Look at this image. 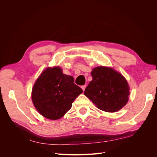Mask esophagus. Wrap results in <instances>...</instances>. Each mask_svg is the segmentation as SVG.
Here are the masks:
<instances>
[{"instance_id":"esophagus-1","label":"esophagus","mask_w":157,"mask_h":157,"mask_svg":"<svg viewBox=\"0 0 157 157\" xmlns=\"http://www.w3.org/2000/svg\"><path fill=\"white\" fill-rule=\"evenodd\" d=\"M86 85H83V86H81L82 89L83 90V91H84V90H85V88H86Z\"/></svg>"}]
</instances>
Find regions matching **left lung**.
<instances>
[{
  "mask_svg": "<svg viewBox=\"0 0 157 157\" xmlns=\"http://www.w3.org/2000/svg\"><path fill=\"white\" fill-rule=\"evenodd\" d=\"M91 75L93 79L84 94L98 109L112 113L126 105L130 89L121 73L112 68L98 67L92 70Z\"/></svg>",
  "mask_w": 157,
  "mask_h": 157,
  "instance_id": "8db88e82",
  "label": "left lung"
}]
</instances>
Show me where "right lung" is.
I'll list each match as a JSON object with an SVG mask.
<instances>
[{
  "mask_svg": "<svg viewBox=\"0 0 157 157\" xmlns=\"http://www.w3.org/2000/svg\"><path fill=\"white\" fill-rule=\"evenodd\" d=\"M83 90L71 76L63 73L59 67L45 69L32 90L33 104L41 115L51 120L62 117Z\"/></svg>",
  "mask_w": 157,
  "mask_h": 157,
  "instance_id": "add662e5",
  "label": "right lung"
}]
</instances>
